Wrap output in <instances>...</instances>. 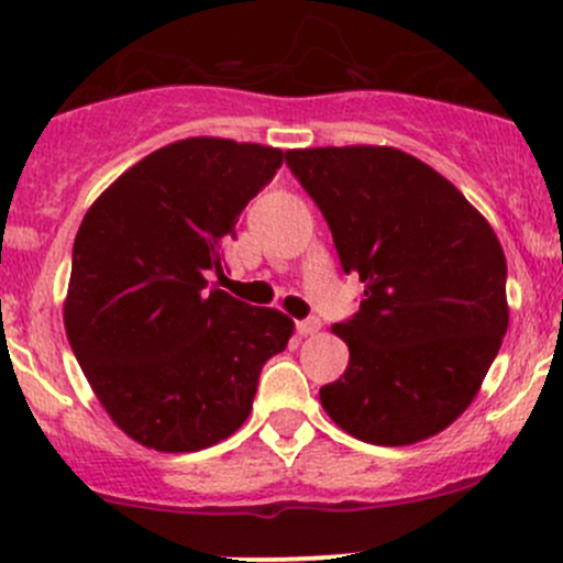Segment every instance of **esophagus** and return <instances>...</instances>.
I'll return each mask as SVG.
<instances>
[{
  "instance_id": "1",
  "label": "esophagus",
  "mask_w": 563,
  "mask_h": 563,
  "mask_svg": "<svg viewBox=\"0 0 563 563\" xmlns=\"http://www.w3.org/2000/svg\"><path fill=\"white\" fill-rule=\"evenodd\" d=\"M296 331H299L301 336H312V333L320 331V320H318V318L299 320V323H296Z\"/></svg>"
}]
</instances>
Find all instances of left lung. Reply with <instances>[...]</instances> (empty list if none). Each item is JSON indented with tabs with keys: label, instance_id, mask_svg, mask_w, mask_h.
I'll list each match as a JSON object with an SVG mask.
<instances>
[{
	"label": "left lung",
	"instance_id": "8db88e82",
	"mask_svg": "<svg viewBox=\"0 0 563 563\" xmlns=\"http://www.w3.org/2000/svg\"><path fill=\"white\" fill-rule=\"evenodd\" d=\"M288 168L329 221L342 269L366 283L342 379L320 387L333 422L374 446L446 430L481 390L508 331L505 253L449 178L395 146L291 150Z\"/></svg>",
	"mask_w": 563,
	"mask_h": 563
}]
</instances>
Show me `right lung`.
Returning <instances> with one entry per match:
<instances>
[{
  "instance_id": "obj_1",
  "label": "right lung",
  "mask_w": 563,
  "mask_h": 563,
  "mask_svg": "<svg viewBox=\"0 0 563 563\" xmlns=\"http://www.w3.org/2000/svg\"><path fill=\"white\" fill-rule=\"evenodd\" d=\"M283 157L213 135L176 141L122 173L79 224L66 336L111 422L141 446L181 454L230 438L291 339L288 314L208 286Z\"/></svg>"
}]
</instances>
